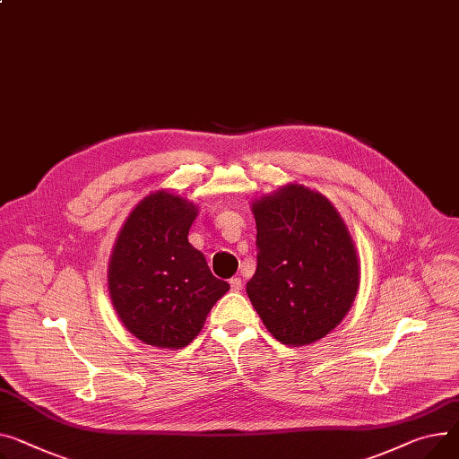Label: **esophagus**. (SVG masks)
Returning <instances> with one entry per match:
<instances>
[{
    "mask_svg": "<svg viewBox=\"0 0 459 459\" xmlns=\"http://www.w3.org/2000/svg\"><path fill=\"white\" fill-rule=\"evenodd\" d=\"M230 288H232V291H239L243 288V281L239 277H232L230 279Z\"/></svg>",
    "mask_w": 459,
    "mask_h": 459,
    "instance_id": "obj_1",
    "label": "esophagus"
}]
</instances>
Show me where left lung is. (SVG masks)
I'll return each mask as SVG.
<instances>
[{"label":"left lung","mask_w":459,"mask_h":459,"mask_svg":"<svg viewBox=\"0 0 459 459\" xmlns=\"http://www.w3.org/2000/svg\"><path fill=\"white\" fill-rule=\"evenodd\" d=\"M258 265L247 295L274 340L316 343L349 314L359 288L352 236L319 192L290 182L253 203Z\"/></svg>","instance_id":"8db88e82"}]
</instances>
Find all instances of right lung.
I'll list each match as a JSON object with an SVG mask.
<instances>
[{
	"label": "right lung",
	"mask_w": 459,
	"mask_h": 459,
	"mask_svg": "<svg viewBox=\"0 0 459 459\" xmlns=\"http://www.w3.org/2000/svg\"><path fill=\"white\" fill-rule=\"evenodd\" d=\"M199 208L180 195H145L117 232L108 260L112 307L145 345L177 351L194 342L230 286L188 241Z\"/></svg>",
	"instance_id": "1"
}]
</instances>
